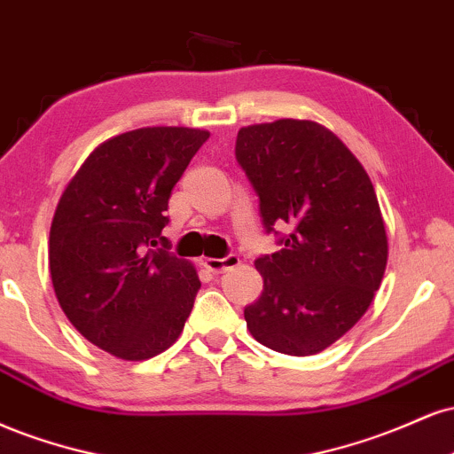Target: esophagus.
Here are the masks:
<instances>
[{
	"instance_id": "obj_1",
	"label": "esophagus",
	"mask_w": 454,
	"mask_h": 454,
	"mask_svg": "<svg viewBox=\"0 0 454 454\" xmlns=\"http://www.w3.org/2000/svg\"><path fill=\"white\" fill-rule=\"evenodd\" d=\"M204 265L212 271V274H225V271L238 268L239 257L238 254H227V257H223V259L210 257V259H204Z\"/></svg>"
}]
</instances>
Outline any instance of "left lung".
Masks as SVG:
<instances>
[{
  "label": "left lung",
  "instance_id": "8db88e82",
  "mask_svg": "<svg viewBox=\"0 0 454 454\" xmlns=\"http://www.w3.org/2000/svg\"><path fill=\"white\" fill-rule=\"evenodd\" d=\"M236 159L259 195L278 253L254 268L263 293L244 308L253 338L282 355L332 346L370 308L385 276L388 242L364 165L327 127L280 119L238 131Z\"/></svg>",
  "mask_w": 454,
  "mask_h": 454
}]
</instances>
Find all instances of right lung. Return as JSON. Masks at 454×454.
I'll use <instances>...</instances> for the list:
<instances>
[{
    "label": "right lung",
    "instance_id": "add662e5",
    "mask_svg": "<svg viewBox=\"0 0 454 454\" xmlns=\"http://www.w3.org/2000/svg\"><path fill=\"white\" fill-rule=\"evenodd\" d=\"M207 137L189 127L121 133L89 154L59 200L48 242L59 306L119 359L168 350L193 310L201 282L161 231L174 184Z\"/></svg>",
    "mask_w": 454,
    "mask_h": 454
}]
</instances>
